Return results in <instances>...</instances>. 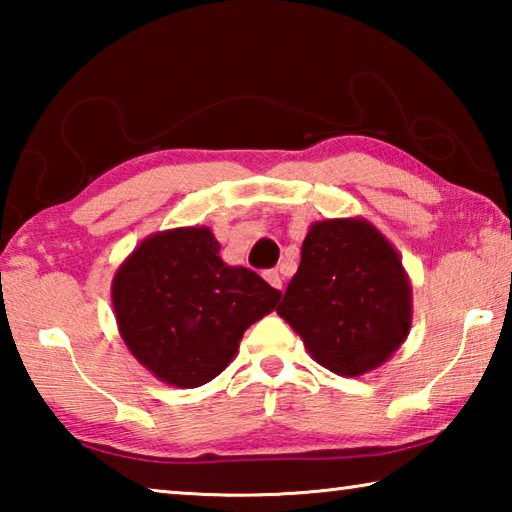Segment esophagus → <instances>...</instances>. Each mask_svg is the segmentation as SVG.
I'll return each mask as SVG.
<instances>
[{
	"instance_id": "34e87169",
	"label": "esophagus",
	"mask_w": 512,
	"mask_h": 512,
	"mask_svg": "<svg viewBox=\"0 0 512 512\" xmlns=\"http://www.w3.org/2000/svg\"><path fill=\"white\" fill-rule=\"evenodd\" d=\"M264 280L271 284L273 289H282V275L275 271V268H271V271H264Z\"/></svg>"
}]
</instances>
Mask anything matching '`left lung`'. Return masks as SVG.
<instances>
[{
    "label": "left lung",
    "instance_id": "1",
    "mask_svg": "<svg viewBox=\"0 0 512 512\" xmlns=\"http://www.w3.org/2000/svg\"><path fill=\"white\" fill-rule=\"evenodd\" d=\"M277 314L316 363L359 377L409 336L411 282L391 241L366 219L316 221Z\"/></svg>",
    "mask_w": 512,
    "mask_h": 512
}]
</instances>
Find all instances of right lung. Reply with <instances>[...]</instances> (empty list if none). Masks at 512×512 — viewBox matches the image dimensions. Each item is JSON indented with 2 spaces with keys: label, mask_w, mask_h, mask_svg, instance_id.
Segmentation results:
<instances>
[{
  "label": "right lung",
  "mask_w": 512,
  "mask_h": 512,
  "mask_svg": "<svg viewBox=\"0 0 512 512\" xmlns=\"http://www.w3.org/2000/svg\"><path fill=\"white\" fill-rule=\"evenodd\" d=\"M210 228L146 237L112 277L117 327L133 357L164 384L196 388L228 368L246 329L282 293L228 266Z\"/></svg>",
  "instance_id": "1"
}]
</instances>
